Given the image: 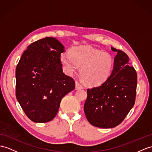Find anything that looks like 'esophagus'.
Returning <instances> with one entry per match:
<instances>
[{"mask_svg":"<svg viewBox=\"0 0 152 152\" xmlns=\"http://www.w3.org/2000/svg\"><path fill=\"white\" fill-rule=\"evenodd\" d=\"M83 86L79 82L75 83V89H76V90H80V89H83Z\"/></svg>","mask_w":152,"mask_h":152,"instance_id":"obj_1","label":"esophagus"}]
</instances>
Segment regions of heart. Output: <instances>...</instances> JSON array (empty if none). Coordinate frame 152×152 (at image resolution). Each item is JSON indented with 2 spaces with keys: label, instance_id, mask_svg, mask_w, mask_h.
Masks as SVG:
<instances>
[{
  "label": "heart",
  "instance_id": "1",
  "mask_svg": "<svg viewBox=\"0 0 152 152\" xmlns=\"http://www.w3.org/2000/svg\"><path fill=\"white\" fill-rule=\"evenodd\" d=\"M60 60L65 72L72 75L79 68L83 82L90 86H98L108 79L114 61L109 53L89 46H75L69 53H62Z\"/></svg>",
  "mask_w": 152,
  "mask_h": 152
}]
</instances>
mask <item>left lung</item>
I'll return each mask as SVG.
<instances>
[{
    "label": "left lung",
    "instance_id": "1",
    "mask_svg": "<svg viewBox=\"0 0 152 152\" xmlns=\"http://www.w3.org/2000/svg\"><path fill=\"white\" fill-rule=\"evenodd\" d=\"M117 52L112 72L101 86L88 89L84 105L87 120L91 125L111 128L121 124L133 108L135 101L137 73L129 65V57L123 51Z\"/></svg>",
    "mask_w": 152,
    "mask_h": 152
}]
</instances>
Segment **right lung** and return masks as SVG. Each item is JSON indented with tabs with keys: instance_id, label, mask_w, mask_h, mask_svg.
<instances>
[{
	"instance_id": "right-lung-1",
	"label": "right lung",
	"mask_w": 152,
	"mask_h": 152,
	"mask_svg": "<svg viewBox=\"0 0 152 152\" xmlns=\"http://www.w3.org/2000/svg\"><path fill=\"white\" fill-rule=\"evenodd\" d=\"M64 51L57 39L45 37L28 46L17 66L16 97L35 123L53 119L62 99L75 89V81L62 71L60 56Z\"/></svg>"
}]
</instances>
